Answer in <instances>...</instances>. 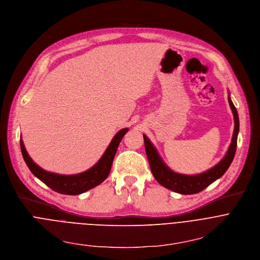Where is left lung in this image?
I'll use <instances>...</instances> for the list:
<instances>
[{
	"instance_id": "left-lung-1",
	"label": "left lung",
	"mask_w": 260,
	"mask_h": 260,
	"mask_svg": "<svg viewBox=\"0 0 260 260\" xmlns=\"http://www.w3.org/2000/svg\"><path fill=\"white\" fill-rule=\"evenodd\" d=\"M228 102H229L230 108L233 110L234 118H235V130H234L232 143H230V147L226 155L224 156V158L216 166H214L213 168L209 169L206 172H203V174L195 175V176H187V175H181V174H177V172H174L171 169H169L165 165V163L162 161L158 152L156 151V149L154 148L149 138L146 135H143L146 153L149 159L151 170L153 172L154 178L157 180V182L160 185L180 194H195L209 187L212 183H214L216 180H218L225 174L230 164H232L236 155L239 127H240L239 114H238L237 108L234 105L229 96H228Z\"/></svg>"
}]
</instances>
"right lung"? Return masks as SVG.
Segmentation results:
<instances>
[{
    "mask_svg": "<svg viewBox=\"0 0 260 260\" xmlns=\"http://www.w3.org/2000/svg\"><path fill=\"white\" fill-rule=\"evenodd\" d=\"M127 131L128 128H125L115 134V136L109 143L108 148L106 149L105 153L97 162V164H95L91 169L82 172V174L74 176L56 175L40 168L36 163L33 162L31 157L27 155L21 139L20 149L22 157L28 169H30L32 171V174L36 176L41 182H43L51 190L57 193L67 195H77L100 185L108 177L114 155L117 153L120 142L123 136L127 133Z\"/></svg>",
    "mask_w": 260,
    "mask_h": 260,
    "instance_id": "1",
    "label": "right lung"
}]
</instances>
